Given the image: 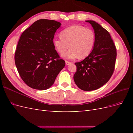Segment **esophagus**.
I'll use <instances>...</instances> for the list:
<instances>
[{
  "label": "esophagus",
  "mask_w": 133,
  "mask_h": 133,
  "mask_svg": "<svg viewBox=\"0 0 133 133\" xmlns=\"http://www.w3.org/2000/svg\"><path fill=\"white\" fill-rule=\"evenodd\" d=\"M65 64L66 65H70V64H71V62H68V61H65Z\"/></svg>",
  "instance_id": "34e87169"
}]
</instances>
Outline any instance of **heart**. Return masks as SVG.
Wrapping results in <instances>:
<instances>
[{
    "label": "heart",
    "instance_id": "1",
    "mask_svg": "<svg viewBox=\"0 0 133 133\" xmlns=\"http://www.w3.org/2000/svg\"><path fill=\"white\" fill-rule=\"evenodd\" d=\"M55 49L63 54L70 46L71 49L62 57L66 59L87 57L93 50L95 44L94 31L81 25H73L60 33V38L53 40Z\"/></svg>",
    "mask_w": 133,
    "mask_h": 133
}]
</instances>
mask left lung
<instances>
[{"label": "left lung", "instance_id": "left-lung-1", "mask_svg": "<svg viewBox=\"0 0 133 133\" xmlns=\"http://www.w3.org/2000/svg\"><path fill=\"white\" fill-rule=\"evenodd\" d=\"M93 28L95 44L91 53L83 61L75 63L74 80L84 91L99 89L106 84L113 74L116 49L109 33L93 21H86Z\"/></svg>", "mask_w": 133, "mask_h": 133}]
</instances>
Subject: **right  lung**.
Instances as JSON below:
<instances>
[{
    "label": "right lung",
    "instance_id": "add662e5",
    "mask_svg": "<svg viewBox=\"0 0 133 133\" xmlns=\"http://www.w3.org/2000/svg\"><path fill=\"white\" fill-rule=\"evenodd\" d=\"M60 26L57 21L40 19L24 31L19 39L15 53V65L24 82L33 89H49L65 65L53 43Z\"/></svg>",
    "mask_w": 133,
    "mask_h": 133
}]
</instances>
